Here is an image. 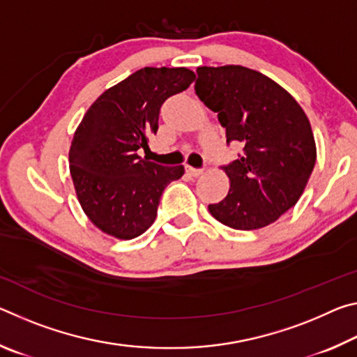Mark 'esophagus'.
I'll return each instance as SVG.
<instances>
[{"mask_svg": "<svg viewBox=\"0 0 357 357\" xmlns=\"http://www.w3.org/2000/svg\"><path fill=\"white\" fill-rule=\"evenodd\" d=\"M187 174H190V176H200V174H203V170H198V168H192V167H187L185 168Z\"/></svg>", "mask_w": 357, "mask_h": 357, "instance_id": "obj_1", "label": "esophagus"}]
</instances>
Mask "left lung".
<instances>
[{
  "instance_id": "1",
  "label": "left lung",
  "mask_w": 357,
  "mask_h": 357,
  "mask_svg": "<svg viewBox=\"0 0 357 357\" xmlns=\"http://www.w3.org/2000/svg\"><path fill=\"white\" fill-rule=\"evenodd\" d=\"M195 93L219 114L227 142L244 153L223 172L229 190L211 215L234 229H258L298 203L317 160L310 121L273 78L244 66L197 68Z\"/></svg>"
}]
</instances>
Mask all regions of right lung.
Segmentation results:
<instances>
[{
  "label": "right lung",
  "instance_id": "1",
  "mask_svg": "<svg viewBox=\"0 0 357 357\" xmlns=\"http://www.w3.org/2000/svg\"><path fill=\"white\" fill-rule=\"evenodd\" d=\"M187 68H143L105 89L84 113L72 138L69 168L83 213L102 233L134 239L153 225L165 187L184 167H162L137 151L159 128V112L189 88Z\"/></svg>",
  "mask_w": 357,
  "mask_h": 357
}]
</instances>
